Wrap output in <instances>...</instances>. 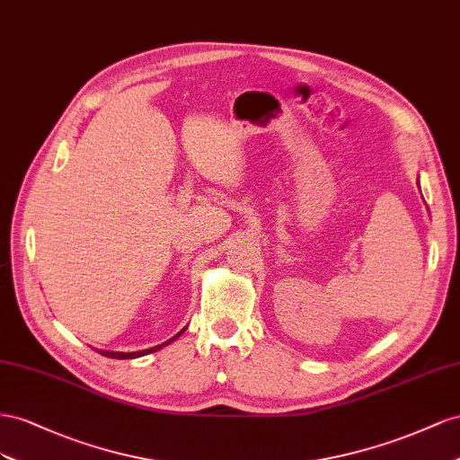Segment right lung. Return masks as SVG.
<instances>
[{
  "label": "right lung",
  "mask_w": 460,
  "mask_h": 460,
  "mask_svg": "<svg viewBox=\"0 0 460 460\" xmlns=\"http://www.w3.org/2000/svg\"><path fill=\"white\" fill-rule=\"evenodd\" d=\"M182 332H185V330H182ZM182 332H179L175 337H172L169 341H165V343L157 345V347H152V349H146V350H138V352H113V350H100V354H103V357H108V358H121V360H125V358H138V357H144V354L155 352V350H160L162 347L169 345V343H172V341H175Z\"/></svg>",
  "instance_id": "right-lung-1"
}]
</instances>
